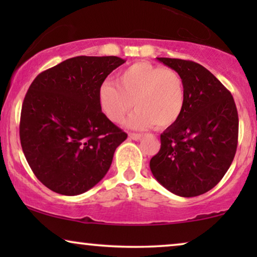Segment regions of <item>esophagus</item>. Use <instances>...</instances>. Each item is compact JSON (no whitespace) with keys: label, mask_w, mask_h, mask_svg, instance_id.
Returning a JSON list of instances; mask_svg holds the SVG:
<instances>
[{"label":"esophagus","mask_w":257,"mask_h":257,"mask_svg":"<svg viewBox=\"0 0 257 257\" xmlns=\"http://www.w3.org/2000/svg\"><path fill=\"white\" fill-rule=\"evenodd\" d=\"M128 137H130V139H132V140H139V139H142L143 135H140V133H128Z\"/></svg>","instance_id":"1"}]
</instances>
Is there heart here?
<instances>
[{
    "instance_id": "1",
    "label": "heart",
    "mask_w": 257,
    "mask_h": 257,
    "mask_svg": "<svg viewBox=\"0 0 257 257\" xmlns=\"http://www.w3.org/2000/svg\"><path fill=\"white\" fill-rule=\"evenodd\" d=\"M185 84L173 69L138 62L119 73L117 84L105 82L98 90L104 114L119 124L133 105L137 110L127 120L132 128L170 127L185 107Z\"/></svg>"
}]
</instances>
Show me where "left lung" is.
<instances>
[{
  "mask_svg": "<svg viewBox=\"0 0 257 257\" xmlns=\"http://www.w3.org/2000/svg\"><path fill=\"white\" fill-rule=\"evenodd\" d=\"M185 84V107L160 135L159 152L150 161L154 178L184 198L201 195L219 184L236 153L238 115L231 93L202 65L158 57Z\"/></svg>",
  "mask_w": 257,
  "mask_h": 257,
  "instance_id": "left-lung-1",
  "label": "left lung"
}]
</instances>
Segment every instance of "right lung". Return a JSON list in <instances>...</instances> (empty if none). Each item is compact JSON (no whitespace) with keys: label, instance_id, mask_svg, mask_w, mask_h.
Instances as JSON below:
<instances>
[{"label":"right lung","instance_id":"right-lung-1","mask_svg":"<svg viewBox=\"0 0 257 257\" xmlns=\"http://www.w3.org/2000/svg\"><path fill=\"white\" fill-rule=\"evenodd\" d=\"M124 63L117 56H78L31 83L21 111L20 139L28 164L45 187L78 195L107 173L127 135L101 112L98 90Z\"/></svg>","mask_w":257,"mask_h":257}]
</instances>
